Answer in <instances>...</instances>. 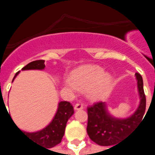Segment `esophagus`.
<instances>
[{
  "label": "esophagus",
  "mask_w": 155,
  "mask_h": 155,
  "mask_svg": "<svg viewBox=\"0 0 155 155\" xmlns=\"http://www.w3.org/2000/svg\"><path fill=\"white\" fill-rule=\"evenodd\" d=\"M84 108V104H82V103H77V104H75L74 105V110H82Z\"/></svg>",
  "instance_id": "34e87169"
}]
</instances>
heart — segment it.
<instances>
[{"label": "heart", "mask_w": 155, "mask_h": 155, "mask_svg": "<svg viewBox=\"0 0 155 155\" xmlns=\"http://www.w3.org/2000/svg\"><path fill=\"white\" fill-rule=\"evenodd\" d=\"M65 84L71 91L85 90L88 96L93 100L104 97L112 86V77L104 73L103 69L97 65H84L71 72L70 81Z\"/></svg>", "instance_id": "heart-1"}]
</instances>
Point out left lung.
<instances>
[{"mask_svg":"<svg viewBox=\"0 0 155 155\" xmlns=\"http://www.w3.org/2000/svg\"><path fill=\"white\" fill-rule=\"evenodd\" d=\"M135 75L140 103L133 115L124 120L114 118L108 113L106 105L103 102L94 103L87 108V134L95 143L101 146L114 145L137 126L140 120H143L146 108V98L143 91L142 76L139 73H136Z\"/></svg>","mask_w":155,"mask_h":155,"instance_id":"obj_1","label":"left lung"}]
</instances>
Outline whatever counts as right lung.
I'll return each mask as SVG.
<instances>
[{
	"instance_id": "obj_1",
	"label": "right lung",
	"mask_w": 155,
	"mask_h": 155,
	"mask_svg": "<svg viewBox=\"0 0 155 155\" xmlns=\"http://www.w3.org/2000/svg\"><path fill=\"white\" fill-rule=\"evenodd\" d=\"M45 67V61L38 60V61H32L25 66L22 68L23 71L25 70H43ZM18 71L15 74V79L16 75L19 74ZM13 79V81H14ZM74 114V108L72 104L68 101H61L59 103L58 110L54 119L51 121L50 124L44 128L43 130L35 132V133H27L25 131L21 130V132L27 136L31 140L34 141L35 143L41 146L46 147L48 149L53 148L56 144L61 142V140L64 136V130L66 126L68 120Z\"/></svg>"
}]
</instances>
